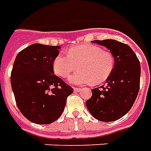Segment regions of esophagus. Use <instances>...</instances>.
Returning a JSON list of instances; mask_svg holds the SVG:
<instances>
[{"mask_svg": "<svg viewBox=\"0 0 151 151\" xmlns=\"http://www.w3.org/2000/svg\"><path fill=\"white\" fill-rule=\"evenodd\" d=\"M81 90H82V88H74V91L75 92H80Z\"/></svg>", "mask_w": 151, "mask_h": 151, "instance_id": "esophagus-1", "label": "esophagus"}]
</instances>
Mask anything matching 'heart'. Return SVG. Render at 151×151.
Returning <instances> with one entry per match:
<instances>
[{
	"mask_svg": "<svg viewBox=\"0 0 151 151\" xmlns=\"http://www.w3.org/2000/svg\"><path fill=\"white\" fill-rule=\"evenodd\" d=\"M114 57L111 53L101 47L92 45H81L67 51V56L58 54L53 62V70L57 76L67 78L79 67L70 78L74 85L98 84L106 81L114 69Z\"/></svg>",
	"mask_w": 151,
	"mask_h": 151,
	"instance_id": "b5f03b06",
	"label": "heart"
}]
</instances>
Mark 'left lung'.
I'll use <instances>...</instances> for the list:
<instances>
[{"label": "left lung", "instance_id": "1", "mask_svg": "<svg viewBox=\"0 0 151 151\" xmlns=\"http://www.w3.org/2000/svg\"><path fill=\"white\" fill-rule=\"evenodd\" d=\"M103 45L114 57V69L106 86L92 89L86 101L88 111L103 122L117 120L125 115L135 101L140 88L141 66L135 53L128 45L115 40H93Z\"/></svg>", "mask_w": 151, "mask_h": 151}]
</instances>
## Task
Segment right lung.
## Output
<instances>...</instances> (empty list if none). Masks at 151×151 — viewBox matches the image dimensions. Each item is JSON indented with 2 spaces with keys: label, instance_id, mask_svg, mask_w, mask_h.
Returning a JSON list of instances; mask_svg holds the SVG:
<instances>
[{
  "label": "right lung",
  "instance_id": "obj_1",
  "mask_svg": "<svg viewBox=\"0 0 151 151\" xmlns=\"http://www.w3.org/2000/svg\"><path fill=\"white\" fill-rule=\"evenodd\" d=\"M60 46L33 44L16 56L11 87L19 111L28 120L49 124L63 114L73 88L54 75L53 62Z\"/></svg>",
  "mask_w": 151,
  "mask_h": 151
}]
</instances>
